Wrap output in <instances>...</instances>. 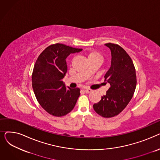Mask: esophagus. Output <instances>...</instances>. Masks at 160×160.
Listing matches in <instances>:
<instances>
[{
  "label": "esophagus",
  "mask_w": 160,
  "mask_h": 160,
  "mask_svg": "<svg viewBox=\"0 0 160 160\" xmlns=\"http://www.w3.org/2000/svg\"><path fill=\"white\" fill-rule=\"evenodd\" d=\"M84 91L86 93H90L91 92H92V90L90 89H84Z\"/></svg>",
  "instance_id": "1"
}]
</instances>
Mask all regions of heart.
Instances as JSON below:
<instances>
[{
  "label": "heart",
  "instance_id": "1",
  "mask_svg": "<svg viewBox=\"0 0 160 160\" xmlns=\"http://www.w3.org/2000/svg\"><path fill=\"white\" fill-rule=\"evenodd\" d=\"M88 59L89 60H91V59H99V60H102V56L99 52L93 51V52H91L88 54Z\"/></svg>",
  "mask_w": 160,
  "mask_h": 160
}]
</instances>
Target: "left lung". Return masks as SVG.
<instances>
[{"instance_id": "obj_1", "label": "left lung", "mask_w": 160, "mask_h": 160, "mask_svg": "<svg viewBox=\"0 0 160 160\" xmlns=\"http://www.w3.org/2000/svg\"><path fill=\"white\" fill-rule=\"evenodd\" d=\"M111 50L110 69L104 76V81L110 84L106 95L102 97L93 109L106 118L119 114L130 102L136 87L135 67L130 56L119 45L105 44Z\"/></svg>"}]
</instances>
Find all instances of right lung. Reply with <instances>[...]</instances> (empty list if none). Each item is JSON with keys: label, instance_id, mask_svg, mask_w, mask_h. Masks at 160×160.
<instances>
[{"label": "right lung", "instance_id": "obj_1", "mask_svg": "<svg viewBox=\"0 0 160 160\" xmlns=\"http://www.w3.org/2000/svg\"><path fill=\"white\" fill-rule=\"evenodd\" d=\"M82 50L56 43L47 47L37 59L32 72V88L38 102L50 115L64 116L77 102L80 89L66 88L62 79L67 71L66 58Z\"/></svg>", "mask_w": 160, "mask_h": 160}]
</instances>
